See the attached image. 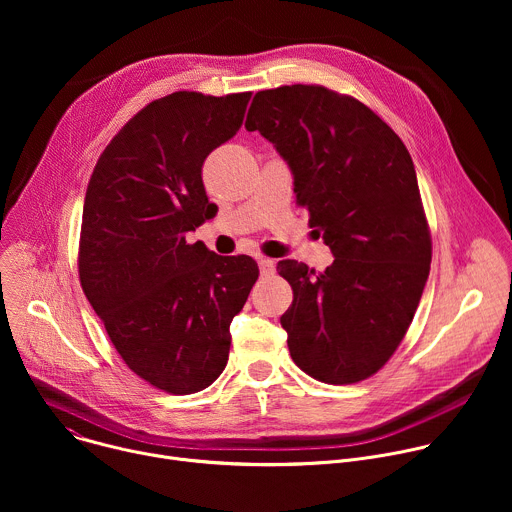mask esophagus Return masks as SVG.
<instances>
[{
    "instance_id": "1",
    "label": "esophagus",
    "mask_w": 512,
    "mask_h": 512,
    "mask_svg": "<svg viewBox=\"0 0 512 512\" xmlns=\"http://www.w3.org/2000/svg\"><path fill=\"white\" fill-rule=\"evenodd\" d=\"M257 263H259V269H261L263 275H271L275 271V263L271 259H267V257H259Z\"/></svg>"
}]
</instances>
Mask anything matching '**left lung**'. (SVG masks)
I'll return each mask as SVG.
<instances>
[{
	"label": "left lung",
	"instance_id": "8db88e82",
	"mask_svg": "<svg viewBox=\"0 0 512 512\" xmlns=\"http://www.w3.org/2000/svg\"><path fill=\"white\" fill-rule=\"evenodd\" d=\"M245 127L289 166L298 204L334 255L324 273L277 263L294 289L281 316L291 358L330 385L375 375L403 340L431 263L405 143L367 105L318 85L259 91Z\"/></svg>",
	"mask_w": 512,
	"mask_h": 512
}]
</instances>
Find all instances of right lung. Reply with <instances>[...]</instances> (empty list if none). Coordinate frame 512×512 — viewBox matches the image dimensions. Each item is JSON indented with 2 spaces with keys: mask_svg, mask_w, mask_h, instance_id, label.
<instances>
[{
  "mask_svg": "<svg viewBox=\"0 0 512 512\" xmlns=\"http://www.w3.org/2000/svg\"><path fill=\"white\" fill-rule=\"evenodd\" d=\"M251 93L178 91L143 107L101 154L83 206L79 277L127 367L190 395L227 367L231 322L259 277L186 235L212 218L202 164L243 125Z\"/></svg>",
  "mask_w": 512,
  "mask_h": 512,
  "instance_id": "1",
  "label": "right lung"
}]
</instances>
